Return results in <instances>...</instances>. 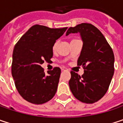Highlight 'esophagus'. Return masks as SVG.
Instances as JSON below:
<instances>
[{"mask_svg":"<svg viewBox=\"0 0 123 123\" xmlns=\"http://www.w3.org/2000/svg\"><path fill=\"white\" fill-rule=\"evenodd\" d=\"M67 70L66 68H65V67H61V70Z\"/></svg>","mask_w":123,"mask_h":123,"instance_id":"esophagus-1","label":"esophagus"}]
</instances>
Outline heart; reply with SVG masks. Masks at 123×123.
<instances>
[{
  "mask_svg": "<svg viewBox=\"0 0 123 123\" xmlns=\"http://www.w3.org/2000/svg\"><path fill=\"white\" fill-rule=\"evenodd\" d=\"M57 45H58V42H55V43H54L53 46V50H55V48H56Z\"/></svg>",
  "mask_w": 123,
  "mask_h": 123,
  "instance_id": "obj_1",
  "label": "heart"
}]
</instances>
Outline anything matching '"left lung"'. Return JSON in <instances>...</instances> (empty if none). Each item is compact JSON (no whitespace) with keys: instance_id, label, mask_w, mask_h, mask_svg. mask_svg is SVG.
Returning <instances> with one entry per match:
<instances>
[{"instance_id":"left-lung-1","label":"left lung","mask_w":123,"mask_h":123,"mask_svg":"<svg viewBox=\"0 0 123 123\" xmlns=\"http://www.w3.org/2000/svg\"><path fill=\"white\" fill-rule=\"evenodd\" d=\"M80 35L83 48L78 59V65L84 68L80 76L71 71L70 89L78 100L94 103L108 91L114 74V54L102 33L90 23H81L70 27L66 32Z\"/></svg>"}]
</instances>
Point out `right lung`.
<instances>
[{"instance_id":"1","label":"right lung","mask_w":123,"mask_h":123,"mask_svg":"<svg viewBox=\"0 0 123 123\" xmlns=\"http://www.w3.org/2000/svg\"><path fill=\"white\" fill-rule=\"evenodd\" d=\"M67 28L35 25L15 45L11 67L12 78L19 94L28 102L39 105L54 97L61 70L56 67L45 74L41 65L45 61H50L53 46Z\"/></svg>"}]
</instances>
